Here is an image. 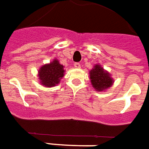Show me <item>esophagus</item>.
<instances>
[{"instance_id": "1", "label": "esophagus", "mask_w": 149, "mask_h": 149, "mask_svg": "<svg viewBox=\"0 0 149 149\" xmlns=\"http://www.w3.org/2000/svg\"><path fill=\"white\" fill-rule=\"evenodd\" d=\"M74 67H75V68H79L81 65H80L79 63H75L74 64Z\"/></svg>"}]
</instances>
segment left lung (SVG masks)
Returning a JSON list of instances; mask_svg holds the SVG:
<instances>
[{
	"instance_id": "1",
	"label": "left lung",
	"mask_w": 149,
	"mask_h": 149,
	"mask_svg": "<svg viewBox=\"0 0 149 149\" xmlns=\"http://www.w3.org/2000/svg\"><path fill=\"white\" fill-rule=\"evenodd\" d=\"M90 79L93 87L98 91H106L112 86L114 82L110 74L98 64L90 70Z\"/></svg>"
}]
</instances>
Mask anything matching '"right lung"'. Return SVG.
I'll list each match as a JSON object with an SVG mask.
<instances>
[{
  "instance_id": "right-lung-1",
  "label": "right lung",
  "mask_w": 149,
  "mask_h": 149,
  "mask_svg": "<svg viewBox=\"0 0 149 149\" xmlns=\"http://www.w3.org/2000/svg\"><path fill=\"white\" fill-rule=\"evenodd\" d=\"M64 66L57 59H54L49 64H45L38 70L40 83L46 87H52L58 84L64 76Z\"/></svg>"
}]
</instances>
